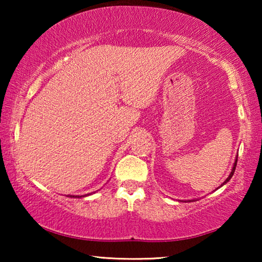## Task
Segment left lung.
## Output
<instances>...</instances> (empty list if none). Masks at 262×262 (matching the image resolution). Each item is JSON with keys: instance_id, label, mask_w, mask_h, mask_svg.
Returning <instances> with one entry per match:
<instances>
[{"instance_id": "obj_1", "label": "left lung", "mask_w": 262, "mask_h": 262, "mask_svg": "<svg viewBox=\"0 0 262 262\" xmlns=\"http://www.w3.org/2000/svg\"><path fill=\"white\" fill-rule=\"evenodd\" d=\"M237 159H238V156L236 157V159H234V163H233V166H232V168H231V172H230V174H229V177H228V178L227 179H225V181H224V183L223 184H222L221 186H220V187H222V186H223V185H225V184H227L228 183V181H230V179H231L232 178V176H233V173H234V170H236V166H237ZM220 187H217L216 189H219ZM187 201H195V200H187ZM186 202V201H185Z\"/></svg>"}]
</instances>
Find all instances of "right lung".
Returning a JSON list of instances; mask_svg holds the SVG:
<instances>
[{
  "label": "right lung",
  "mask_w": 262,
  "mask_h": 262,
  "mask_svg": "<svg viewBox=\"0 0 262 262\" xmlns=\"http://www.w3.org/2000/svg\"><path fill=\"white\" fill-rule=\"evenodd\" d=\"M88 195H91V194H85V195H68L69 198H77V199H79V198H85V196H88Z\"/></svg>",
  "instance_id": "1"
}]
</instances>
